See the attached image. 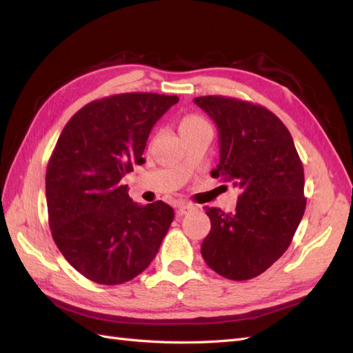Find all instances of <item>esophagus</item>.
I'll list each match as a JSON object with an SVG mask.
<instances>
[{
	"label": "esophagus",
	"mask_w": 353,
	"mask_h": 353,
	"mask_svg": "<svg viewBox=\"0 0 353 353\" xmlns=\"http://www.w3.org/2000/svg\"><path fill=\"white\" fill-rule=\"evenodd\" d=\"M194 211V205H190V203H181L177 206V216H183L188 212Z\"/></svg>",
	"instance_id": "1"
}]
</instances>
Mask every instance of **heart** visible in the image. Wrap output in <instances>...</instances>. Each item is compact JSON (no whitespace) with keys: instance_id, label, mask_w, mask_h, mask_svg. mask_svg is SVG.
Instances as JSON below:
<instances>
[{"instance_id":"1","label":"heart","mask_w":353,"mask_h":353,"mask_svg":"<svg viewBox=\"0 0 353 353\" xmlns=\"http://www.w3.org/2000/svg\"><path fill=\"white\" fill-rule=\"evenodd\" d=\"M208 127H209V124L206 119L197 114L185 115L181 121V130L183 134H188V133L197 132L201 129H208Z\"/></svg>"}]
</instances>
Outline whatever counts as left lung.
<instances>
[{
    "mask_svg": "<svg viewBox=\"0 0 353 353\" xmlns=\"http://www.w3.org/2000/svg\"><path fill=\"white\" fill-rule=\"evenodd\" d=\"M194 103L219 127L212 177L241 190L234 214L206 206L211 232L201 256L226 279H252L282 256L296 234L306 206L303 165L287 127L264 106L221 95Z\"/></svg>",
    "mask_w": 353,
    "mask_h": 353,
    "instance_id": "left-lung-1",
    "label": "left lung"
}]
</instances>
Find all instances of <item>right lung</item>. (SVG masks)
<instances>
[{"label": "right lung", "instance_id": "add662e5", "mask_svg": "<svg viewBox=\"0 0 353 353\" xmlns=\"http://www.w3.org/2000/svg\"><path fill=\"white\" fill-rule=\"evenodd\" d=\"M177 101L153 92L110 95L81 108L57 139L45 176L51 235L89 281H132L167 235L172 208L161 200L139 206L121 181L145 162L152 127Z\"/></svg>", "mask_w": 353, "mask_h": 353}]
</instances>
